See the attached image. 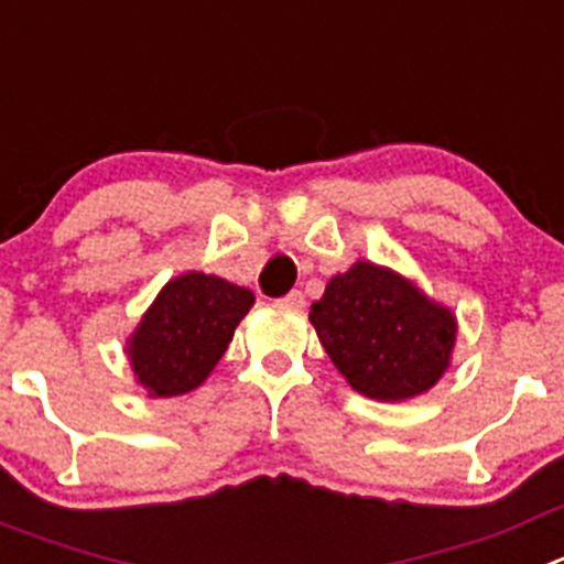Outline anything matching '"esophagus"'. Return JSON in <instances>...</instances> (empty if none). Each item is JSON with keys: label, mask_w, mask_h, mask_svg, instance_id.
<instances>
[{"label": "esophagus", "mask_w": 564, "mask_h": 564, "mask_svg": "<svg viewBox=\"0 0 564 564\" xmlns=\"http://www.w3.org/2000/svg\"><path fill=\"white\" fill-rule=\"evenodd\" d=\"M279 304H282V307H288V310H296V313H302V310H304L302 291H291L288 296L279 299Z\"/></svg>", "instance_id": "esophagus-1"}]
</instances>
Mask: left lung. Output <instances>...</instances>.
Wrapping results in <instances>:
<instances>
[{
  "instance_id": "8db88e82",
  "label": "left lung",
  "mask_w": 564,
  "mask_h": 564,
  "mask_svg": "<svg viewBox=\"0 0 564 564\" xmlns=\"http://www.w3.org/2000/svg\"><path fill=\"white\" fill-rule=\"evenodd\" d=\"M310 322L346 383L369 400L400 402L438 383L451 366L456 316L375 262L329 279Z\"/></svg>"
}]
</instances>
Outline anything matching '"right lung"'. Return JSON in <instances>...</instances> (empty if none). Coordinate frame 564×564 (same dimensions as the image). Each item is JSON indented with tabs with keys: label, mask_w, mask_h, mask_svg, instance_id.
<instances>
[{
	"label": "right lung",
	"mask_w": 564,
	"mask_h": 564,
	"mask_svg": "<svg viewBox=\"0 0 564 564\" xmlns=\"http://www.w3.org/2000/svg\"><path fill=\"white\" fill-rule=\"evenodd\" d=\"M254 293L212 273L189 271L170 279L128 340L139 383L153 397L198 389L224 358Z\"/></svg>",
	"instance_id": "add662e5"
}]
</instances>
